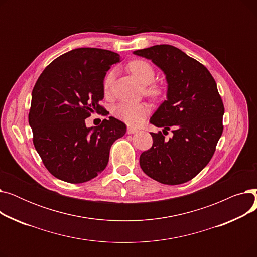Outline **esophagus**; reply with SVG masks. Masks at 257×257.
I'll return each instance as SVG.
<instances>
[{
  "label": "esophagus",
  "instance_id": "1",
  "mask_svg": "<svg viewBox=\"0 0 257 257\" xmlns=\"http://www.w3.org/2000/svg\"><path fill=\"white\" fill-rule=\"evenodd\" d=\"M138 131H139V129H137V128H133V127H128V128H127V133H128V134L137 133Z\"/></svg>",
  "mask_w": 257,
  "mask_h": 257
}]
</instances>
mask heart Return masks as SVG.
Masks as SVG:
<instances>
[{"mask_svg": "<svg viewBox=\"0 0 257 257\" xmlns=\"http://www.w3.org/2000/svg\"><path fill=\"white\" fill-rule=\"evenodd\" d=\"M128 69L143 85H149L146 88V92L151 97H159L161 94L160 87L156 85H150L155 79V71L153 66L145 60H133L128 64ZM114 77V71L108 73L104 80V90L109 91ZM150 111V108L147 104H130L118 103L112 108V113L118 119L125 121L130 126L141 125L145 117Z\"/></svg>", "mask_w": 257, "mask_h": 257, "instance_id": "b5f03b06", "label": "heart"}]
</instances>
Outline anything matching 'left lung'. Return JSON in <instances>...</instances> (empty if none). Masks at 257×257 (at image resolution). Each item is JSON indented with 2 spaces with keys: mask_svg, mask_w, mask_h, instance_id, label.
<instances>
[{
  "mask_svg": "<svg viewBox=\"0 0 257 257\" xmlns=\"http://www.w3.org/2000/svg\"><path fill=\"white\" fill-rule=\"evenodd\" d=\"M151 60L166 76L167 99L150 118L173 137L150 132L153 145L140 156L142 170L152 179L176 185L193 179L211 159L223 132L224 105L206 67L180 49L157 45L133 52Z\"/></svg>",
  "mask_w": 257,
  "mask_h": 257,
  "instance_id": "8db88e82",
  "label": "left lung"
}]
</instances>
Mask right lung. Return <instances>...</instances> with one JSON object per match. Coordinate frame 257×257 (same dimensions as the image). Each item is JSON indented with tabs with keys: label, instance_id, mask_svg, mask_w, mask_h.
Masks as SVG:
<instances>
[{
	"label": "right lung",
	"instance_id": "obj_1",
	"mask_svg": "<svg viewBox=\"0 0 257 257\" xmlns=\"http://www.w3.org/2000/svg\"><path fill=\"white\" fill-rule=\"evenodd\" d=\"M117 53L79 48L53 60L32 90L29 125L33 144L48 171L56 178L82 183L97 177L109 160L112 144L126 133V125L109 116L98 127L85 118L104 108V78Z\"/></svg>",
	"mask_w": 257,
	"mask_h": 257
}]
</instances>
